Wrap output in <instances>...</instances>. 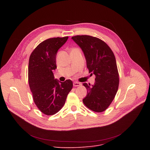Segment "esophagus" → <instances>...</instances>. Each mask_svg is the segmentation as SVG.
Here are the masks:
<instances>
[{
  "label": "esophagus",
  "instance_id": "esophagus-1",
  "mask_svg": "<svg viewBox=\"0 0 150 150\" xmlns=\"http://www.w3.org/2000/svg\"><path fill=\"white\" fill-rule=\"evenodd\" d=\"M73 85H74V87H79L81 85V83H79V82H74Z\"/></svg>",
  "mask_w": 150,
  "mask_h": 150
}]
</instances>
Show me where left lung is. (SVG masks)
I'll use <instances>...</instances> for the list:
<instances>
[{"label": "left lung", "instance_id": "left-lung-1", "mask_svg": "<svg viewBox=\"0 0 150 150\" xmlns=\"http://www.w3.org/2000/svg\"><path fill=\"white\" fill-rule=\"evenodd\" d=\"M81 49L95 83H83L87 94L83 104L96 112H104L113 100L119 87V74L114 53L105 42L90 35H76L71 38Z\"/></svg>", "mask_w": 150, "mask_h": 150}]
</instances>
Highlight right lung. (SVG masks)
I'll list each match as a JSON object with an SVG mask.
<instances>
[{"label": "right lung", "mask_w": 150, "mask_h": 150, "mask_svg": "<svg viewBox=\"0 0 150 150\" xmlns=\"http://www.w3.org/2000/svg\"><path fill=\"white\" fill-rule=\"evenodd\" d=\"M68 39V37H65L46 40L37 46L30 57V88L35 105L46 115H53L62 108L73 87L71 79L60 82L53 74L57 68V52Z\"/></svg>", "instance_id": "1"}]
</instances>
